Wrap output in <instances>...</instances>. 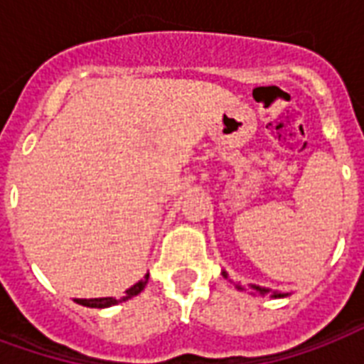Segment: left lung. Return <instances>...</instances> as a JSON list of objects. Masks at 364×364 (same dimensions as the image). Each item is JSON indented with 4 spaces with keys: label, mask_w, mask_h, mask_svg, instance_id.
Listing matches in <instances>:
<instances>
[{
    "label": "left lung",
    "mask_w": 364,
    "mask_h": 364,
    "mask_svg": "<svg viewBox=\"0 0 364 364\" xmlns=\"http://www.w3.org/2000/svg\"><path fill=\"white\" fill-rule=\"evenodd\" d=\"M222 275H224V277H228L226 272H222ZM237 289L241 290V287H237ZM252 289H255L256 292L260 294V296H267V294H269V289H266V287H258V284H252ZM283 296H287V294H283V292H275V294H273V298H283Z\"/></svg>",
    "instance_id": "8db88e82"
}]
</instances>
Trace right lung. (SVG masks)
<instances>
[{"label": "right lung", "instance_id": "obj_1", "mask_svg": "<svg viewBox=\"0 0 364 364\" xmlns=\"http://www.w3.org/2000/svg\"><path fill=\"white\" fill-rule=\"evenodd\" d=\"M148 277H150V273H146L144 275L142 281H138L136 284H132L131 289L125 290V294L121 298H75V302L81 304V306H87V308H109V306H115V304L119 302H127V300H131L132 296H136V294H140L144 290V287H146V283H148Z\"/></svg>", "mask_w": 364, "mask_h": 364}]
</instances>
